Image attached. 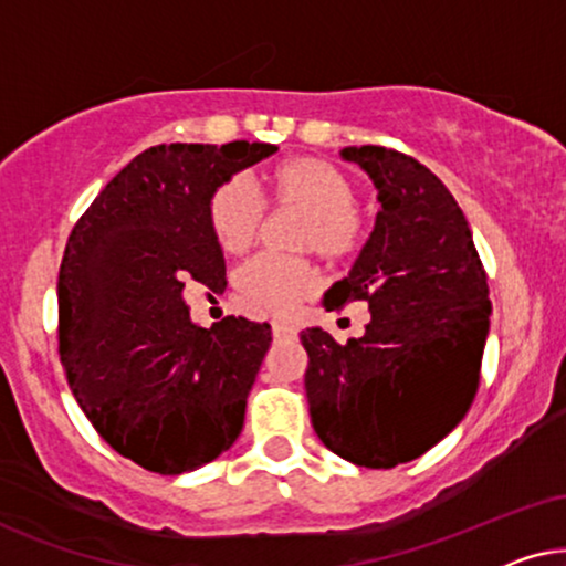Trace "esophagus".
<instances>
[{"label":"esophagus","instance_id":"34e87169","mask_svg":"<svg viewBox=\"0 0 566 566\" xmlns=\"http://www.w3.org/2000/svg\"><path fill=\"white\" fill-rule=\"evenodd\" d=\"M271 334H274V338H295L297 331L292 326H284V323H274V326H271Z\"/></svg>","mask_w":566,"mask_h":566}]
</instances>
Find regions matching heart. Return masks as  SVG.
<instances>
[{"instance_id": "heart-1", "label": "heart", "mask_w": 566, "mask_h": 566, "mask_svg": "<svg viewBox=\"0 0 566 566\" xmlns=\"http://www.w3.org/2000/svg\"><path fill=\"white\" fill-rule=\"evenodd\" d=\"M276 207L303 212L297 245L315 251L331 263L349 261L365 240L354 180L338 165L321 157H292L269 176ZM266 220L261 196L245 178L232 176L209 193L207 222L224 253H243L259 238ZM235 292L251 313L292 318L297 307L321 287V274L307 259L259 255L232 276Z\"/></svg>"}]
</instances>
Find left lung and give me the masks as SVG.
Segmentation results:
<instances>
[{"mask_svg":"<svg viewBox=\"0 0 566 566\" xmlns=\"http://www.w3.org/2000/svg\"><path fill=\"white\" fill-rule=\"evenodd\" d=\"M378 188L375 230L328 311L367 303L365 336L300 334L313 429L365 469L424 455L471 409L489 334V284L471 228L446 184L411 155L346 147Z\"/></svg>","mask_w":566,"mask_h":566,"instance_id":"1","label":"left lung"}]
</instances>
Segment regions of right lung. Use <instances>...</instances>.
Segmentation results:
<instances>
[{"mask_svg":"<svg viewBox=\"0 0 566 566\" xmlns=\"http://www.w3.org/2000/svg\"><path fill=\"white\" fill-rule=\"evenodd\" d=\"M266 142L157 145L85 209L59 269V354L90 424L118 455L176 476L238 440L271 326H193L184 287H224L207 201Z\"/></svg>","mask_w":566,"mask_h":566,"instance_id":"1","label":"right lung"}]
</instances>
